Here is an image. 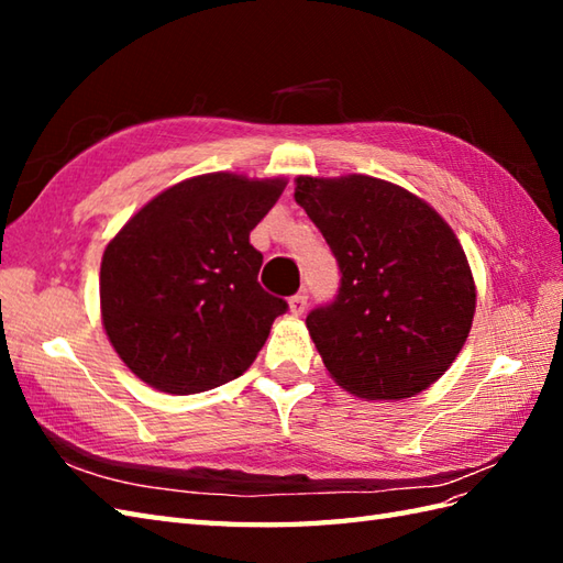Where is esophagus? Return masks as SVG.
Returning a JSON list of instances; mask_svg holds the SVG:
<instances>
[{
    "label": "esophagus",
    "instance_id": "obj_1",
    "mask_svg": "<svg viewBox=\"0 0 563 563\" xmlns=\"http://www.w3.org/2000/svg\"><path fill=\"white\" fill-rule=\"evenodd\" d=\"M307 292L302 290V292H297V295H292L290 297V312L295 314V317H300V314H305V309H307Z\"/></svg>",
    "mask_w": 563,
    "mask_h": 563
}]
</instances>
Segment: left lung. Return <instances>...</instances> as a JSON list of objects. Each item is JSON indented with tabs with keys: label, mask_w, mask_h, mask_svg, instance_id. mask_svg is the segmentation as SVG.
<instances>
[{
	"label": "left lung",
	"mask_w": 563,
	"mask_h": 563,
	"mask_svg": "<svg viewBox=\"0 0 563 563\" xmlns=\"http://www.w3.org/2000/svg\"><path fill=\"white\" fill-rule=\"evenodd\" d=\"M305 208L339 263L331 302L307 314L343 389L406 399L445 375L470 336L474 280L457 236L409 190L373 176H300Z\"/></svg>",
	"instance_id": "8db88e82"
}]
</instances>
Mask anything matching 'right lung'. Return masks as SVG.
<instances>
[{"label":"right lung","instance_id":"right-lung-1","mask_svg":"<svg viewBox=\"0 0 563 563\" xmlns=\"http://www.w3.org/2000/svg\"><path fill=\"white\" fill-rule=\"evenodd\" d=\"M283 188V178H188L150 200L106 246L103 327L150 387L208 391L256 361L288 302L261 288L263 256L249 234Z\"/></svg>","mask_w":563,"mask_h":563}]
</instances>
